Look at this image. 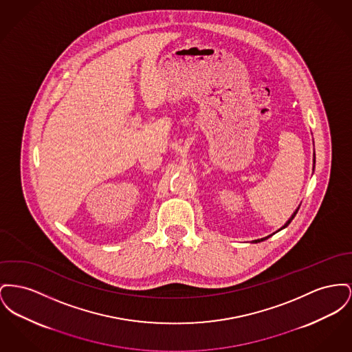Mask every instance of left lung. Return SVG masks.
Returning <instances> with one entry per match:
<instances>
[{
	"mask_svg": "<svg viewBox=\"0 0 352 352\" xmlns=\"http://www.w3.org/2000/svg\"><path fill=\"white\" fill-rule=\"evenodd\" d=\"M298 210H299V207H298V208H296V210H295V211H294V214H292V215H291V217H289V221H287V222H286V223H285V225H283V226H282V228H279V230H278V231H280V230H283V228H287V226H289V223H291V221H292V219H294V217H295V215H296V212H298ZM278 231H275V232H278ZM275 232H274V234H275ZM271 235H272V234H271ZM271 235H267V236H265V238H261V239H256V241H252V243H258V242H262V241H266V239H269V238H270V236H271Z\"/></svg>",
	"mask_w": 352,
	"mask_h": 352,
	"instance_id": "1",
	"label": "left lung"
}]
</instances>
